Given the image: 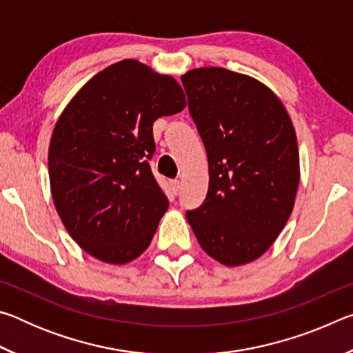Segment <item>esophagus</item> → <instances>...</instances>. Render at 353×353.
Returning <instances> with one entry per match:
<instances>
[{"mask_svg": "<svg viewBox=\"0 0 353 353\" xmlns=\"http://www.w3.org/2000/svg\"><path fill=\"white\" fill-rule=\"evenodd\" d=\"M171 188L177 194L179 190H181V181H179V179H172V181H171Z\"/></svg>", "mask_w": 353, "mask_h": 353, "instance_id": "esophagus-1", "label": "esophagus"}]
</instances>
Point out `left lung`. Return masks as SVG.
<instances>
[{
	"instance_id": "left-lung-1",
	"label": "left lung",
	"mask_w": 353,
	"mask_h": 353,
	"mask_svg": "<svg viewBox=\"0 0 353 353\" xmlns=\"http://www.w3.org/2000/svg\"><path fill=\"white\" fill-rule=\"evenodd\" d=\"M208 159L205 201L187 212L201 248L225 266L254 261L294 207L299 151L288 112L254 77L225 68L182 76Z\"/></svg>"
}]
</instances>
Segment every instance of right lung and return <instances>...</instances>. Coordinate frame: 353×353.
<instances>
[{"instance_id":"add662e5","label":"right lung","mask_w":353,"mask_h":353,"mask_svg":"<svg viewBox=\"0 0 353 353\" xmlns=\"http://www.w3.org/2000/svg\"><path fill=\"white\" fill-rule=\"evenodd\" d=\"M187 105L171 76L121 61L71 99L51 137V193L65 229L97 259L124 265L148 249L170 202L151 171L152 124Z\"/></svg>"}]
</instances>
